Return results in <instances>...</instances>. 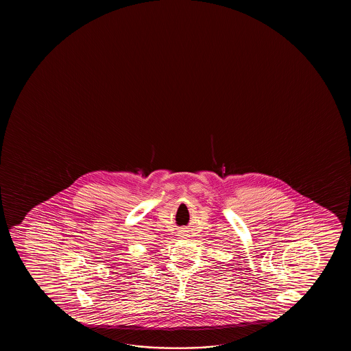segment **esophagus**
Segmentation results:
<instances>
[{
    "label": "esophagus",
    "mask_w": 351,
    "mask_h": 351,
    "mask_svg": "<svg viewBox=\"0 0 351 351\" xmlns=\"http://www.w3.org/2000/svg\"><path fill=\"white\" fill-rule=\"evenodd\" d=\"M178 234H180V235H178V236H181V237H184V236H187V235H186V232H184V231H180V232H178Z\"/></svg>",
    "instance_id": "34e87169"
}]
</instances>
